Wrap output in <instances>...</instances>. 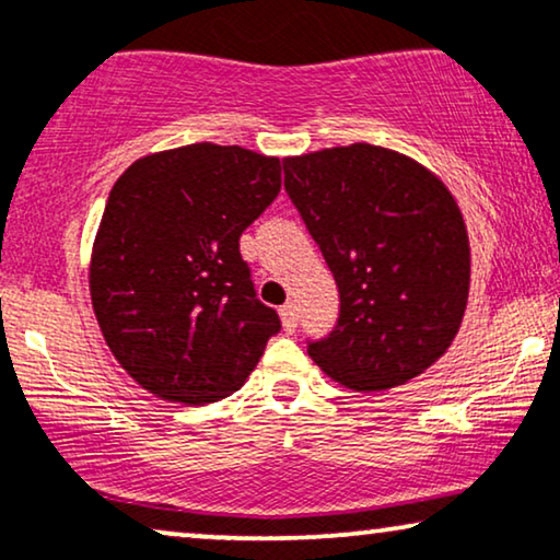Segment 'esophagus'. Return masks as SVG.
Returning <instances> with one entry per match:
<instances>
[{
    "label": "esophagus",
    "mask_w": 560,
    "mask_h": 560,
    "mask_svg": "<svg viewBox=\"0 0 560 560\" xmlns=\"http://www.w3.org/2000/svg\"><path fill=\"white\" fill-rule=\"evenodd\" d=\"M279 315H281V326H284V331L292 334L294 328H298V305H294V302H287V305L279 310Z\"/></svg>",
    "instance_id": "esophagus-1"
}]
</instances>
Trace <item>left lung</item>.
<instances>
[{"instance_id":"obj_1","label":"left lung","mask_w":560,"mask_h":560,"mask_svg":"<svg viewBox=\"0 0 560 560\" xmlns=\"http://www.w3.org/2000/svg\"><path fill=\"white\" fill-rule=\"evenodd\" d=\"M284 187L339 287L341 313L310 357L339 386L417 378L459 334L469 300L462 208L420 161L352 143L284 159Z\"/></svg>"}]
</instances>
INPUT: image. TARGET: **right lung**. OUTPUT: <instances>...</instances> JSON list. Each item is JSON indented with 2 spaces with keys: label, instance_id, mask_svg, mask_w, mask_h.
<instances>
[{
  "label": "right lung",
  "instance_id": "1",
  "mask_svg": "<svg viewBox=\"0 0 560 560\" xmlns=\"http://www.w3.org/2000/svg\"><path fill=\"white\" fill-rule=\"evenodd\" d=\"M281 190V161L240 145L148 153L114 182L88 262L106 347L148 394L200 407L234 394L279 331L240 234Z\"/></svg>",
  "mask_w": 560,
  "mask_h": 560
}]
</instances>
